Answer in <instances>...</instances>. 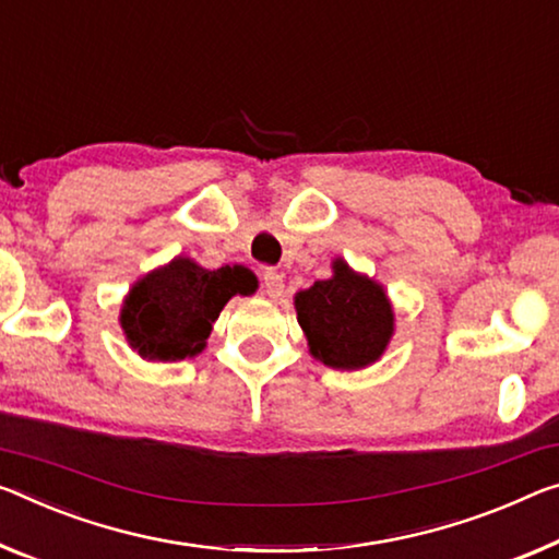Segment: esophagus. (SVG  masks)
<instances>
[{"label":"esophagus","mask_w":559,"mask_h":559,"mask_svg":"<svg viewBox=\"0 0 559 559\" xmlns=\"http://www.w3.org/2000/svg\"><path fill=\"white\" fill-rule=\"evenodd\" d=\"M263 290L271 298H278L283 294V276L276 269H265L263 271Z\"/></svg>","instance_id":"esophagus-1"}]
</instances>
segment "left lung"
Returning <instances> with one entry per match:
<instances>
[{
	"mask_svg": "<svg viewBox=\"0 0 559 559\" xmlns=\"http://www.w3.org/2000/svg\"><path fill=\"white\" fill-rule=\"evenodd\" d=\"M296 313L308 350L328 368H366L383 356L393 338L395 316L383 286L343 259L333 261L331 278L298 290Z\"/></svg>",
	"mask_w": 559,
	"mask_h": 559,
	"instance_id": "left-lung-1",
	"label": "left lung"
}]
</instances>
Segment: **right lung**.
<instances>
[{"label": "right lung", "mask_w": 559, "mask_h": 559, "mask_svg": "<svg viewBox=\"0 0 559 559\" xmlns=\"http://www.w3.org/2000/svg\"><path fill=\"white\" fill-rule=\"evenodd\" d=\"M259 281L243 265L201 269L174 259L131 286L119 323L131 348L146 360L174 362L206 348L211 325L234 296H251Z\"/></svg>", "instance_id": "obj_1"}]
</instances>
